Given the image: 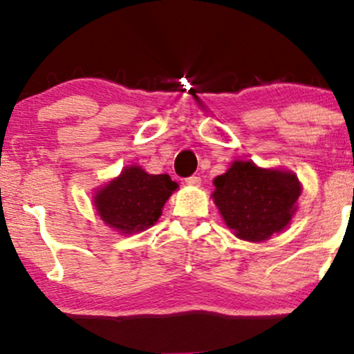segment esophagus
Listing matches in <instances>:
<instances>
[{
  "label": "esophagus",
  "instance_id": "obj_1",
  "mask_svg": "<svg viewBox=\"0 0 354 354\" xmlns=\"http://www.w3.org/2000/svg\"><path fill=\"white\" fill-rule=\"evenodd\" d=\"M186 185L189 186H199L201 185V176H189L185 180Z\"/></svg>",
  "mask_w": 354,
  "mask_h": 354
}]
</instances>
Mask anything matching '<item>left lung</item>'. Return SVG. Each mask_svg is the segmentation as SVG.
I'll use <instances>...</instances> for the list:
<instances>
[{
    "instance_id": "obj_1",
    "label": "left lung",
    "mask_w": 354,
    "mask_h": 354,
    "mask_svg": "<svg viewBox=\"0 0 354 354\" xmlns=\"http://www.w3.org/2000/svg\"><path fill=\"white\" fill-rule=\"evenodd\" d=\"M212 198L227 227L239 239L261 241L288 225L301 196L292 173L261 169L252 162H234L214 180Z\"/></svg>"
}]
</instances>
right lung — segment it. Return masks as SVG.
Here are the masks:
<instances>
[{"mask_svg": "<svg viewBox=\"0 0 354 354\" xmlns=\"http://www.w3.org/2000/svg\"><path fill=\"white\" fill-rule=\"evenodd\" d=\"M176 187L168 174H149L140 167H129L97 192L96 210L107 225L120 234H136L158 221L162 207Z\"/></svg>", "mask_w": 354, "mask_h": 354, "instance_id": "1", "label": "right lung"}]
</instances>
